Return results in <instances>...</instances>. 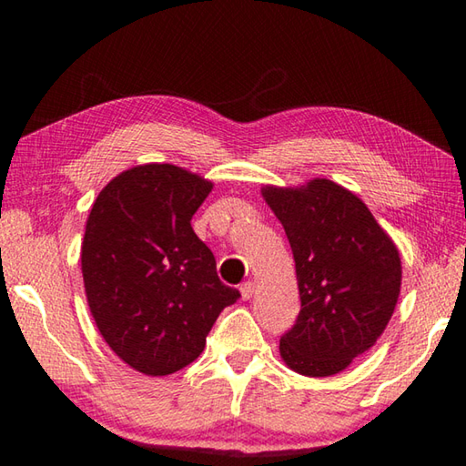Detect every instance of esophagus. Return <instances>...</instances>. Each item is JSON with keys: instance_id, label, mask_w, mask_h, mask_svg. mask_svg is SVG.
I'll list each match as a JSON object with an SVG mask.
<instances>
[{"instance_id": "1", "label": "esophagus", "mask_w": 466, "mask_h": 466, "mask_svg": "<svg viewBox=\"0 0 466 466\" xmlns=\"http://www.w3.org/2000/svg\"><path fill=\"white\" fill-rule=\"evenodd\" d=\"M255 291H257V285L252 283V281H247V283H242V285H240V295H242V299H250L252 295H255Z\"/></svg>"}]
</instances>
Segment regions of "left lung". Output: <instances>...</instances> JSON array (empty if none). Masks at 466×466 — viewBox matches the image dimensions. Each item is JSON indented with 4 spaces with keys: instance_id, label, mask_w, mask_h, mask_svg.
<instances>
[{
    "instance_id": "8db88e82",
    "label": "left lung",
    "mask_w": 466,
    "mask_h": 466,
    "mask_svg": "<svg viewBox=\"0 0 466 466\" xmlns=\"http://www.w3.org/2000/svg\"><path fill=\"white\" fill-rule=\"evenodd\" d=\"M291 244L301 311L279 352L306 377H329L385 332L401 289V258L362 199L329 179L265 185Z\"/></svg>"
}]
</instances>
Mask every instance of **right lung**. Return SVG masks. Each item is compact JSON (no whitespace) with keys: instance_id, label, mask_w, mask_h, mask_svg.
<instances>
[{"instance_id":"add662e5","label":"right lung","mask_w":466,"mask_h":466,"mask_svg":"<svg viewBox=\"0 0 466 466\" xmlns=\"http://www.w3.org/2000/svg\"><path fill=\"white\" fill-rule=\"evenodd\" d=\"M211 189L181 167L148 163L114 177L91 208L81 244L87 303L109 349L138 373L187 367L240 298L191 228Z\"/></svg>"}]
</instances>
